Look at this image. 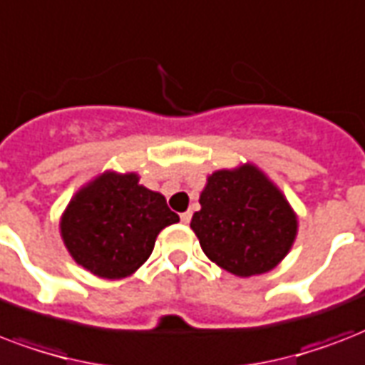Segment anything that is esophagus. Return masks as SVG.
Returning <instances> with one entry per match:
<instances>
[{
  "label": "esophagus",
  "instance_id": "34e87169",
  "mask_svg": "<svg viewBox=\"0 0 365 365\" xmlns=\"http://www.w3.org/2000/svg\"><path fill=\"white\" fill-rule=\"evenodd\" d=\"M190 219H192V212L180 213V221H182V223H190Z\"/></svg>",
  "mask_w": 365,
  "mask_h": 365
}]
</instances>
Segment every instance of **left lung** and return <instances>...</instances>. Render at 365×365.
<instances>
[{
    "mask_svg": "<svg viewBox=\"0 0 365 365\" xmlns=\"http://www.w3.org/2000/svg\"><path fill=\"white\" fill-rule=\"evenodd\" d=\"M200 205L190 227L205 256L232 275L273 269L297 237V217L283 194L252 165L213 173Z\"/></svg>",
    "mask_w": 365,
    "mask_h": 365,
    "instance_id": "left-lung-1",
    "label": "left lung"
}]
</instances>
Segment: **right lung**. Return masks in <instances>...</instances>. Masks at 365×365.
Segmentation results:
<instances>
[{
    "label": "right lung",
    "mask_w": 365,
    "mask_h": 365,
    "mask_svg": "<svg viewBox=\"0 0 365 365\" xmlns=\"http://www.w3.org/2000/svg\"><path fill=\"white\" fill-rule=\"evenodd\" d=\"M177 221L165 198L138 185L136 175L106 173L71 200L61 237L84 269L120 279L146 262L161 229Z\"/></svg>",
    "instance_id": "add662e5"
}]
</instances>
